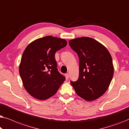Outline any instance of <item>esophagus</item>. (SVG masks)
Wrapping results in <instances>:
<instances>
[{
	"instance_id": "1",
	"label": "esophagus",
	"mask_w": 129,
	"mask_h": 129,
	"mask_svg": "<svg viewBox=\"0 0 129 129\" xmlns=\"http://www.w3.org/2000/svg\"><path fill=\"white\" fill-rule=\"evenodd\" d=\"M65 76H66V78L67 79H69V73H66V75H65Z\"/></svg>"
}]
</instances>
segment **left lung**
Here are the masks:
<instances>
[{
  "label": "left lung",
  "mask_w": 129,
  "mask_h": 129,
  "mask_svg": "<svg viewBox=\"0 0 129 129\" xmlns=\"http://www.w3.org/2000/svg\"><path fill=\"white\" fill-rule=\"evenodd\" d=\"M79 59V76L70 84L79 96L93 101L105 93L112 80L114 67L106 47L94 39L81 37L69 41Z\"/></svg>",
  "instance_id": "left-lung-1"
}]
</instances>
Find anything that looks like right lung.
I'll list each match as a JSON object with an SVG mask.
<instances>
[{"mask_svg": "<svg viewBox=\"0 0 129 129\" xmlns=\"http://www.w3.org/2000/svg\"><path fill=\"white\" fill-rule=\"evenodd\" d=\"M63 39L47 36L34 40L23 53L19 74L24 89L37 99L44 100L57 92L65 80L58 72L55 53L67 45Z\"/></svg>", "mask_w": 129, "mask_h": 129, "instance_id": "right-lung-1", "label": "right lung"}]
</instances>
